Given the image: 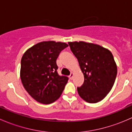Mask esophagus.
<instances>
[{
	"instance_id": "esophagus-1",
	"label": "esophagus",
	"mask_w": 132,
	"mask_h": 132,
	"mask_svg": "<svg viewBox=\"0 0 132 132\" xmlns=\"http://www.w3.org/2000/svg\"><path fill=\"white\" fill-rule=\"evenodd\" d=\"M69 77H70V80H72L73 78V73H71L70 74V75L69 76Z\"/></svg>"
}]
</instances>
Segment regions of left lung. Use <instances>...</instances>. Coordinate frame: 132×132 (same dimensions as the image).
<instances>
[{
  "instance_id": "1",
  "label": "left lung",
  "mask_w": 132,
  "mask_h": 132,
  "mask_svg": "<svg viewBox=\"0 0 132 132\" xmlns=\"http://www.w3.org/2000/svg\"><path fill=\"white\" fill-rule=\"evenodd\" d=\"M68 44L84 77V84L77 87L78 94L88 103L100 102L110 91L116 78L117 65L112 54L96 44L84 41Z\"/></svg>"
}]
</instances>
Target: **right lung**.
Here are the masks:
<instances>
[{"label": "right lung", "instance_id": "add662e5", "mask_svg": "<svg viewBox=\"0 0 132 132\" xmlns=\"http://www.w3.org/2000/svg\"><path fill=\"white\" fill-rule=\"evenodd\" d=\"M68 46L65 43L43 41L28 49L22 56L21 80L25 89L37 102L50 104L61 96L68 78L59 75L56 60Z\"/></svg>", "mask_w": 132, "mask_h": 132}]
</instances>
